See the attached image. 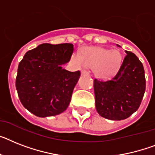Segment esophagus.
I'll list each match as a JSON object with an SVG mask.
<instances>
[{
  "label": "esophagus",
  "mask_w": 155,
  "mask_h": 155,
  "mask_svg": "<svg viewBox=\"0 0 155 155\" xmlns=\"http://www.w3.org/2000/svg\"><path fill=\"white\" fill-rule=\"evenodd\" d=\"M81 74L82 75H87V74H89V72H88L87 71H85V70H84V71H81Z\"/></svg>",
  "instance_id": "34e87169"
}]
</instances>
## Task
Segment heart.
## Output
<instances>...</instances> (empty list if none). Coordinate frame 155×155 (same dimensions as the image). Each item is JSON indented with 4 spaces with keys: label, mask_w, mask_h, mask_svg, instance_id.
Segmentation results:
<instances>
[{
    "label": "heart",
    "mask_w": 155,
    "mask_h": 155,
    "mask_svg": "<svg viewBox=\"0 0 155 155\" xmlns=\"http://www.w3.org/2000/svg\"><path fill=\"white\" fill-rule=\"evenodd\" d=\"M71 61L78 68H93L94 75L106 79L115 75L122 63V56L118 50H110L101 47H86L81 50L80 57L71 56Z\"/></svg>",
    "instance_id": "heart-1"
}]
</instances>
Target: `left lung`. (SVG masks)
Wrapping results in <instances>:
<instances>
[{"label":"left lung","instance_id":"1","mask_svg":"<svg viewBox=\"0 0 155 155\" xmlns=\"http://www.w3.org/2000/svg\"><path fill=\"white\" fill-rule=\"evenodd\" d=\"M125 53L127 55L113 79L94 80L97 112L112 120L126 119L134 114L140 107L146 89L143 64L133 53L127 50Z\"/></svg>","mask_w":155,"mask_h":155}]
</instances>
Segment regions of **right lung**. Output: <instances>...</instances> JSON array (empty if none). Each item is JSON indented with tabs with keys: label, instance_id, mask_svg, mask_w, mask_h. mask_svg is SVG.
<instances>
[{
	"label": "right lung",
	"instance_id": "obj_1",
	"mask_svg": "<svg viewBox=\"0 0 155 155\" xmlns=\"http://www.w3.org/2000/svg\"><path fill=\"white\" fill-rule=\"evenodd\" d=\"M71 43H43L26 53L18 67L15 87L23 106L39 117L65 111L80 77V71H69L62 64L73 53Z\"/></svg>",
	"mask_w": 155,
	"mask_h": 155
}]
</instances>
